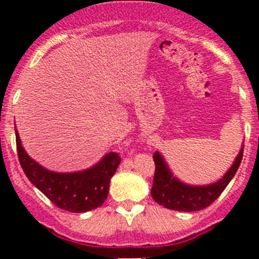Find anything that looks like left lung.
Here are the masks:
<instances>
[{
    "label": "left lung",
    "mask_w": 259,
    "mask_h": 259,
    "mask_svg": "<svg viewBox=\"0 0 259 259\" xmlns=\"http://www.w3.org/2000/svg\"><path fill=\"white\" fill-rule=\"evenodd\" d=\"M243 158V148L234 160L232 168L219 182L205 187H190L173 178L169 169L166 168L164 159L159 153H154L153 159L155 163L151 197L158 204L173 210L195 211L209 207L211 203L223 193L234 174L238 170Z\"/></svg>",
    "instance_id": "obj_1"
}]
</instances>
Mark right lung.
<instances>
[{
  "mask_svg": "<svg viewBox=\"0 0 259 259\" xmlns=\"http://www.w3.org/2000/svg\"><path fill=\"white\" fill-rule=\"evenodd\" d=\"M16 132V130H15ZM16 148L21 168L28 180L60 209L83 213L100 207L109 194L110 178L119 166V153L110 151L94 168L79 173H54L38 165L26 154L16 132Z\"/></svg>",
  "mask_w": 259,
  "mask_h": 259,
  "instance_id": "obj_1",
  "label": "right lung"
}]
</instances>
